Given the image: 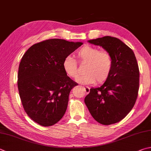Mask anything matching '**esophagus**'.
Segmentation results:
<instances>
[{
    "instance_id": "esophagus-1",
    "label": "esophagus",
    "mask_w": 151,
    "mask_h": 151,
    "mask_svg": "<svg viewBox=\"0 0 151 151\" xmlns=\"http://www.w3.org/2000/svg\"><path fill=\"white\" fill-rule=\"evenodd\" d=\"M83 89L85 91V92L86 93V94H88L90 92V88L88 87V86H83Z\"/></svg>"
}]
</instances>
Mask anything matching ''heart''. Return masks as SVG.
<instances>
[{"label": "heart", "instance_id": "b5f03b06", "mask_svg": "<svg viewBox=\"0 0 151 151\" xmlns=\"http://www.w3.org/2000/svg\"><path fill=\"white\" fill-rule=\"evenodd\" d=\"M79 61L86 63L84 68V75L76 79L83 84L102 83L110 75L113 67V60L111 55L106 51L86 45L79 49L76 53ZM63 68L66 75L71 78L78 76V65L76 60L70 56H67L63 61Z\"/></svg>", "mask_w": 151, "mask_h": 151}]
</instances>
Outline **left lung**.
<instances>
[{"instance_id":"obj_1","label":"left lung","mask_w":151,"mask_h":151,"mask_svg":"<svg viewBox=\"0 0 151 151\" xmlns=\"http://www.w3.org/2000/svg\"><path fill=\"white\" fill-rule=\"evenodd\" d=\"M111 55L113 67L102 86L90 88L84 102L96 121L108 125L122 120L135 105L139 88V69L133 51L116 37L88 41Z\"/></svg>"}]
</instances>
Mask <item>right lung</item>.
I'll list each match as a JSON object with an SVG mask.
<instances>
[{
  "label": "right lung",
  "instance_id": "right-lung-1",
  "mask_svg": "<svg viewBox=\"0 0 151 151\" xmlns=\"http://www.w3.org/2000/svg\"><path fill=\"white\" fill-rule=\"evenodd\" d=\"M82 42L51 39L30 47L18 68V88L26 113L33 121L48 127L67 110L70 90L77 83L66 75L63 61Z\"/></svg>",
  "mask_w": 151,
  "mask_h": 151
}]
</instances>
